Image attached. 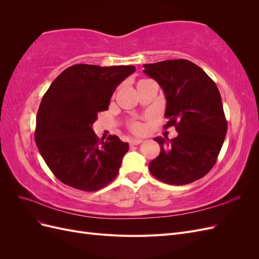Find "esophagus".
<instances>
[{
  "mask_svg": "<svg viewBox=\"0 0 259 259\" xmlns=\"http://www.w3.org/2000/svg\"><path fill=\"white\" fill-rule=\"evenodd\" d=\"M143 142H144L143 139H131L130 144L131 145H139V144H142Z\"/></svg>",
  "mask_w": 259,
  "mask_h": 259,
  "instance_id": "34e87169",
  "label": "esophagus"
}]
</instances>
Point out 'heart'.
Segmentation results:
<instances>
[{
	"label": "heart",
	"mask_w": 259,
	"mask_h": 259,
	"mask_svg": "<svg viewBox=\"0 0 259 259\" xmlns=\"http://www.w3.org/2000/svg\"><path fill=\"white\" fill-rule=\"evenodd\" d=\"M130 130L132 133H134L136 135H140V134H144L145 131H146V126L145 124L139 122V121H134L130 124Z\"/></svg>",
	"instance_id": "obj_1"
}]
</instances>
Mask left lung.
Here are the masks:
<instances>
[{"instance_id": "left-lung-1", "label": "left lung", "mask_w": 259, "mask_h": 259, "mask_svg": "<svg viewBox=\"0 0 259 259\" xmlns=\"http://www.w3.org/2000/svg\"><path fill=\"white\" fill-rule=\"evenodd\" d=\"M144 68L165 95L164 128L175 126L178 132L170 140L154 138L161 152L149 163L150 173L168 185L193 183L214 166L227 134L221 93L215 82L189 60H164Z\"/></svg>"}]
</instances>
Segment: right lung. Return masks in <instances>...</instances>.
Returning a JSON list of instances; mask_svg holds the SVG:
<instances>
[{
    "instance_id": "right-lung-1",
    "label": "right lung",
    "mask_w": 259,
    "mask_h": 259,
    "mask_svg": "<svg viewBox=\"0 0 259 259\" xmlns=\"http://www.w3.org/2000/svg\"><path fill=\"white\" fill-rule=\"evenodd\" d=\"M135 70L134 66L74 65L44 94L36 114L35 144L61 183L96 191L116 177L128 144L115 135L99 140L92 126L98 113L108 109L116 86Z\"/></svg>"
}]
</instances>
